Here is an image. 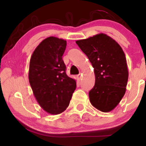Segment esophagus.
<instances>
[{
	"label": "esophagus",
	"instance_id": "34e87169",
	"mask_svg": "<svg viewBox=\"0 0 146 146\" xmlns=\"http://www.w3.org/2000/svg\"><path fill=\"white\" fill-rule=\"evenodd\" d=\"M82 73H79L78 75L76 76H77V78L78 79V80H80L81 78H82Z\"/></svg>",
	"mask_w": 146,
	"mask_h": 146
}]
</instances>
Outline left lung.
I'll return each instance as SVG.
<instances>
[{"instance_id":"obj_1","label":"left lung","mask_w":146,"mask_h":146,"mask_svg":"<svg viewBox=\"0 0 146 146\" xmlns=\"http://www.w3.org/2000/svg\"><path fill=\"white\" fill-rule=\"evenodd\" d=\"M76 43L94 68L95 83L89 92L90 102L100 111L110 112L119 104L126 91L129 73L123 49L104 33Z\"/></svg>"}]
</instances>
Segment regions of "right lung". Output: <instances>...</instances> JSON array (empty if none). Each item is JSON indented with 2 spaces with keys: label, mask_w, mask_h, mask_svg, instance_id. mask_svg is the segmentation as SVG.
Listing matches in <instances>:
<instances>
[{
  "label": "right lung",
  "mask_w": 146,
  "mask_h": 146,
  "mask_svg": "<svg viewBox=\"0 0 146 146\" xmlns=\"http://www.w3.org/2000/svg\"><path fill=\"white\" fill-rule=\"evenodd\" d=\"M66 40L55 36L44 39L31 56L29 82L40 107L47 113L58 115L70 104L76 89V80L66 75L62 60Z\"/></svg>",
  "instance_id": "obj_1"
}]
</instances>
